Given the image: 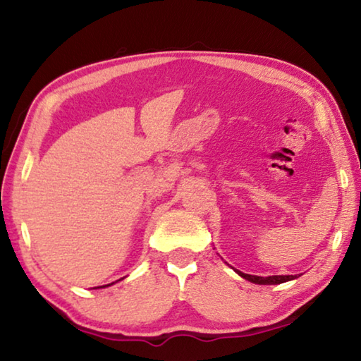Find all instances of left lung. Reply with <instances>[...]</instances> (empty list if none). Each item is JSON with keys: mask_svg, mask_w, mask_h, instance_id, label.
Segmentation results:
<instances>
[{"mask_svg": "<svg viewBox=\"0 0 361 361\" xmlns=\"http://www.w3.org/2000/svg\"><path fill=\"white\" fill-rule=\"evenodd\" d=\"M239 276H242L243 279L250 280L253 283H259V285H277V283H283L288 282V280L296 279V276H271V277H258V276H250V274H243L240 271H237Z\"/></svg>", "mask_w": 361, "mask_h": 361, "instance_id": "8db88e82", "label": "left lung"}]
</instances>
